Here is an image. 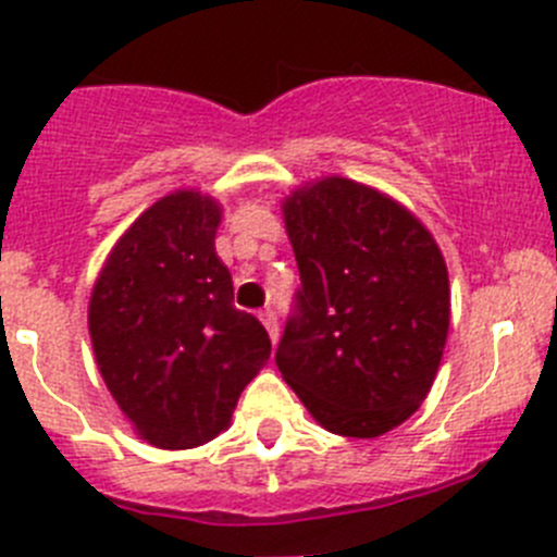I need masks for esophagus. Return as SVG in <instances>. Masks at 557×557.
Returning <instances> with one entry per match:
<instances>
[{
	"label": "esophagus",
	"instance_id": "1",
	"mask_svg": "<svg viewBox=\"0 0 557 557\" xmlns=\"http://www.w3.org/2000/svg\"><path fill=\"white\" fill-rule=\"evenodd\" d=\"M258 318H261L263 329H267V332H269V339H272V343H277V339H280V326H277V315H274V310H263Z\"/></svg>",
	"mask_w": 557,
	"mask_h": 557
}]
</instances>
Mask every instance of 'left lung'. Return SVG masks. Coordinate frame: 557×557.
<instances>
[{
    "mask_svg": "<svg viewBox=\"0 0 557 557\" xmlns=\"http://www.w3.org/2000/svg\"><path fill=\"white\" fill-rule=\"evenodd\" d=\"M283 220L301 290L277 370L323 430L377 438L438 375L451 321L444 252L408 207L348 176L290 190Z\"/></svg>",
    "mask_w": 557,
    "mask_h": 557,
    "instance_id": "left-lung-1",
    "label": "left lung"
}]
</instances>
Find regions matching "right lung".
Returning <instances> with one entry per match:
<instances>
[{"instance_id":"1","label":"right lung","mask_w":557,"mask_h":557,"mask_svg":"<svg viewBox=\"0 0 557 557\" xmlns=\"http://www.w3.org/2000/svg\"><path fill=\"white\" fill-rule=\"evenodd\" d=\"M220 220L209 193H169L119 236L91 285L97 370L133 433L158 449H193L228 430L272 354L267 329L234 307L214 250Z\"/></svg>"}]
</instances>
